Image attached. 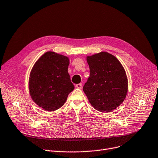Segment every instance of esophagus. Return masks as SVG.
I'll return each mask as SVG.
<instances>
[{"label":"esophagus","instance_id":"obj_1","mask_svg":"<svg viewBox=\"0 0 158 158\" xmlns=\"http://www.w3.org/2000/svg\"><path fill=\"white\" fill-rule=\"evenodd\" d=\"M76 87L77 88H79V89H81L82 87V83H79V84H77L76 85Z\"/></svg>","mask_w":158,"mask_h":158}]
</instances>
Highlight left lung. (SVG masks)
<instances>
[{"label": "left lung", "mask_w": 158, "mask_h": 158, "mask_svg": "<svg viewBox=\"0 0 158 158\" xmlns=\"http://www.w3.org/2000/svg\"><path fill=\"white\" fill-rule=\"evenodd\" d=\"M86 60L89 77L83 91L94 108L101 112H110L124 101L128 90V81L123 66L117 57L101 52Z\"/></svg>", "instance_id": "1"}]
</instances>
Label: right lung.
<instances>
[{
  "label": "right lung",
  "mask_w": 158,
  "mask_h": 158,
  "mask_svg": "<svg viewBox=\"0 0 158 158\" xmlns=\"http://www.w3.org/2000/svg\"><path fill=\"white\" fill-rule=\"evenodd\" d=\"M69 58L48 51L41 56L30 73L29 94L38 106L54 111L63 106L74 89L68 67Z\"/></svg>",
  "instance_id": "right-lung-1"
}]
</instances>
